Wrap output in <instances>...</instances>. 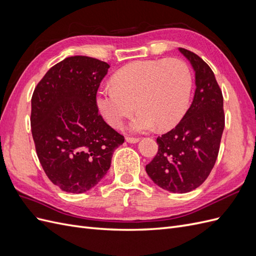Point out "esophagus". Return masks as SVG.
Instances as JSON below:
<instances>
[{
  "label": "esophagus",
  "instance_id": "obj_1",
  "mask_svg": "<svg viewBox=\"0 0 256 256\" xmlns=\"http://www.w3.org/2000/svg\"><path fill=\"white\" fill-rule=\"evenodd\" d=\"M138 138H126V142H128V143H130V144H136V143H138Z\"/></svg>",
  "mask_w": 256,
  "mask_h": 256
}]
</instances>
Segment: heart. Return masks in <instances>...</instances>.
Here are the masks:
<instances>
[{"label": "heart", "mask_w": 256, "mask_h": 256, "mask_svg": "<svg viewBox=\"0 0 256 256\" xmlns=\"http://www.w3.org/2000/svg\"><path fill=\"white\" fill-rule=\"evenodd\" d=\"M113 86L97 92L96 104L106 122L118 128L134 111L130 131L144 134L158 126L177 125L187 112L192 78L182 60H136L122 67L112 79Z\"/></svg>", "instance_id": "b5f03b06"}]
</instances>
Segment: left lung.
<instances>
[{"mask_svg":"<svg viewBox=\"0 0 256 256\" xmlns=\"http://www.w3.org/2000/svg\"><path fill=\"white\" fill-rule=\"evenodd\" d=\"M196 74L193 102L178 125L157 138L158 152L146 173L160 188L187 193L202 184L216 164L224 129L222 92L196 53L178 48Z\"/></svg>","mask_w":256,"mask_h":256,"instance_id":"8db88e82","label":"left lung"}]
</instances>
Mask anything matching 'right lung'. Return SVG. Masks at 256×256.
<instances>
[{"mask_svg":"<svg viewBox=\"0 0 256 256\" xmlns=\"http://www.w3.org/2000/svg\"><path fill=\"white\" fill-rule=\"evenodd\" d=\"M109 68L97 58H67L49 69L33 92L37 156L49 180L65 192L95 187L125 141L98 114L96 94Z\"/></svg>","mask_w":256,"mask_h":256,"instance_id":"1","label":"right lung"}]
</instances>
